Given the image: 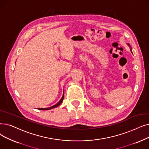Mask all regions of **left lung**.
<instances>
[{
  "instance_id": "obj_1",
  "label": "left lung",
  "mask_w": 149,
  "mask_h": 149,
  "mask_svg": "<svg viewBox=\"0 0 149 149\" xmlns=\"http://www.w3.org/2000/svg\"><path fill=\"white\" fill-rule=\"evenodd\" d=\"M131 52H132V50H131Z\"/></svg>"
}]
</instances>
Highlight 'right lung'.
Returning a JSON list of instances; mask_svg holds the SVG:
<instances>
[{"instance_id": "obj_1", "label": "right lung", "mask_w": 149, "mask_h": 149, "mask_svg": "<svg viewBox=\"0 0 149 149\" xmlns=\"http://www.w3.org/2000/svg\"><path fill=\"white\" fill-rule=\"evenodd\" d=\"M63 99H64V94H63V95L62 97V98L61 99V100L58 102L56 105H54L52 107H49V108H38V109H41V110H48V109H52L54 108L57 107L58 106H59L61 104V103H62V102L63 100Z\"/></svg>"}]
</instances>
